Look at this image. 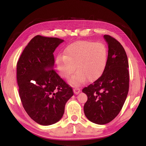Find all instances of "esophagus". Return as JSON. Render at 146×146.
I'll use <instances>...</instances> for the list:
<instances>
[{
  "label": "esophagus",
  "instance_id": "obj_1",
  "mask_svg": "<svg viewBox=\"0 0 146 146\" xmlns=\"http://www.w3.org/2000/svg\"><path fill=\"white\" fill-rule=\"evenodd\" d=\"M73 91H74V93H75V94L77 95V94H78L80 92V89L77 88V87H75V88H74Z\"/></svg>",
  "mask_w": 146,
  "mask_h": 146
}]
</instances>
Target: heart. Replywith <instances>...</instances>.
<instances>
[{"mask_svg":"<svg viewBox=\"0 0 146 146\" xmlns=\"http://www.w3.org/2000/svg\"><path fill=\"white\" fill-rule=\"evenodd\" d=\"M108 60V50L104 44L91 40H79L71 44L64 51V55L56 58V66L62 76L69 78L78 71L70 82L78 86L99 78L104 71Z\"/></svg>","mask_w":146,"mask_h":146,"instance_id":"obj_1","label":"heart"}]
</instances>
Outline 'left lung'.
Here are the masks:
<instances>
[{
    "label": "left lung",
    "mask_w": 146,
    "mask_h": 146,
    "mask_svg": "<svg viewBox=\"0 0 146 146\" xmlns=\"http://www.w3.org/2000/svg\"><path fill=\"white\" fill-rule=\"evenodd\" d=\"M108 44L107 64L102 75L82 90L88 96L84 111L89 120L102 125L110 122L122 110L129 91L127 56L118 40L104 35Z\"/></svg>",
    "instance_id": "left-lung-1"
}]
</instances>
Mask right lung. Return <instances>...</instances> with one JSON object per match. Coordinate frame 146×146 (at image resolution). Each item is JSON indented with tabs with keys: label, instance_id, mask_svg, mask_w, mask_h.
<instances>
[{
	"label": "right lung",
	"instance_id": "1",
	"mask_svg": "<svg viewBox=\"0 0 146 146\" xmlns=\"http://www.w3.org/2000/svg\"><path fill=\"white\" fill-rule=\"evenodd\" d=\"M62 39L36 35L22 53L17 64L19 96L24 110L42 125L57 122L64 113L73 89L53 69V52Z\"/></svg>",
	"mask_w": 146,
	"mask_h": 146
}]
</instances>
